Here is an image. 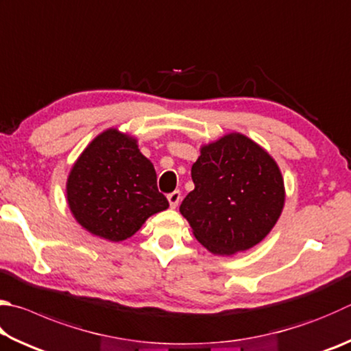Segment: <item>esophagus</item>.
I'll return each instance as SVG.
<instances>
[{"mask_svg":"<svg viewBox=\"0 0 351 351\" xmlns=\"http://www.w3.org/2000/svg\"><path fill=\"white\" fill-rule=\"evenodd\" d=\"M167 199L170 202V207L171 208H176L178 204H180V201H181V192H178V190H175L173 193L167 195Z\"/></svg>","mask_w":351,"mask_h":351,"instance_id":"34e87169","label":"esophagus"}]
</instances>
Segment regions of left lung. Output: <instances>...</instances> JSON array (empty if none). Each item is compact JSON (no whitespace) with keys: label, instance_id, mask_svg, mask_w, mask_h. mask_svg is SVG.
<instances>
[{"label":"left lung","instance_id":"obj_1","mask_svg":"<svg viewBox=\"0 0 351 351\" xmlns=\"http://www.w3.org/2000/svg\"><path fill=\"white\" fill-rule=\"evenodd\" d=\"M192 190L180 207L195 238L213 254H234L259 244L285 201L278 164L259 144L228 133L201 147L192 165Z\"/></svg>","mask_w":351,"mask_h":351}]
</instances>
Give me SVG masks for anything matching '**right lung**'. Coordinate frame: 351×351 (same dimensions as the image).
Returning a JSON list of instances; mask_svg holds the SVG:
<instances>
[{
    "label": "right lung",
    "mask_w": 351,
    "mask_h": 351,
    "mask_svg": "<svg viewBox=\"0 0 351 351\" xmlns=\"http://www.w3.org/2000/svg\"><path fill=\"white\" fill-rule=\"evenodd\" d=\"M66 193L78 224L112 242L133 237L152 215L169 207L154 164L135 138L118 129L104 130L87 145L70 170Z\"/></svg>",
    "instance_id": "add662e5"
}]
</instances>
